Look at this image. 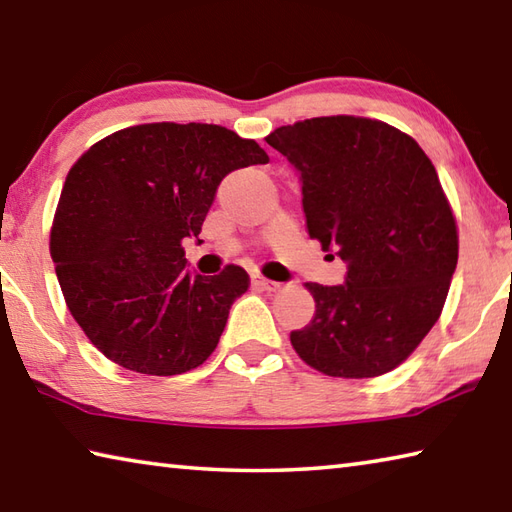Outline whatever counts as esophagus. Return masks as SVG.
Here are the masks:
<instances>
[{
    "instance_id": "obj_1",
    "label": "esophagus",
    "mask_w": 512,
    "mask_h": 512,
    "mask_svg": "<svg viewBox=\"0 0 512 512\" xmlns=\"http://www.w3.org/2000/svg\"><path fill=\"white\" fill-rule=\"evenodd\" d=\"M250 282H253L255 288H262V291H277V288H280V284L273 280H266L262 275H253L250 277Z\"/></svg>"
}]
</instances>
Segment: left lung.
<instances>
[{"mask_svg": "<svg viewBox=\"0 0 512 512\" xmlns=\"http://www.w3.org/2000/svg\"><path fill=\"white\" fill-rule=\"evenodd\" d=\"M266 143L300 174L311 239L347 262L345 284H306L315 315L291 331L293 349L327 376L387 374L439 320L457 268V221L439 174L383 120L309 118Z\"/></svg>", "mask_w": 512, "mask_h": 512, "instance_id": "obj_1", "label": "left lung"}]
</instances>
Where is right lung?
Masks as SVG:
<instances>
[{
	"label": "right lung",
	"instance_id": "1",
	"mask_svg": "<svg viewBox=\"0 0 512 512\" xmlns=\"http://www.w3.org/2000/svg\"><path fill=\"white\" fill-rule=\"evenodd\" d=\"M268 163L255 141L221 125L120 129L73 163L51 228L64 302L109 360L147 376L203 365L250 277L185 273L183 239L199 237L219 183Z\"/></svg>",
	"mask_w": 512,
	"mask_h": 512
}]
</instances>
